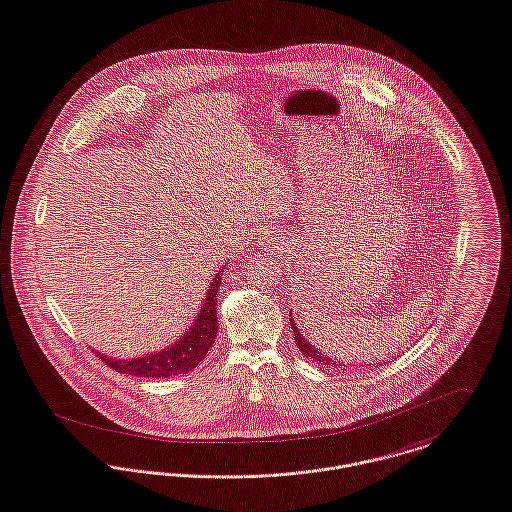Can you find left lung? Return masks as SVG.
<instances>
[{
	"label": "left lung",
	"instance_id": "obj_1",
	"mask_svg": "<svg viewBox=\"0 0 512 512\" xmlns=\"http://www.w3.org/2000/svg\"><path fill=\"white\" fill-rule=\"evenodd\" d=\"M289 323H291V328H293V338H295V344L299 346V350L303 352V356L305 358H311L313 362H317V364H321V366H326V368H340V362H332V358H328L325 354H321L317 348H313L301 334H299V330H297V326L293 323V319H289ZM375 368V366H373Z\"/></svg>",
	"mask_w": 512,
	"mask_h": 512
}]
</instances>
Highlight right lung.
Wrapping results in <instances>:
<instances>
[{
	"mask_svg": "<svg viewBox=\"0 0 512 512\" xmlns=\"http://www.w3.org/2000/svg\"><path fill=\"white\" fill-rule=\"evenodd\" d=\"M221 276L223 274L219 272L211 279L209 293L203 301V307H201L195 323L176 344H172L170 348H166L158 354L142 356L137 360H115V358H107L97 352L99 360L115 372L129 373V375H137V377H172V375L191 372L205 358V354L213 346L217 330H219L217 297H219Z\"/></svg>",
	"mask_w": 512,
	"mask_h": 512,
	"instance_id": "right-lung-1",
	"label": "right lung"
}]
</instances>
